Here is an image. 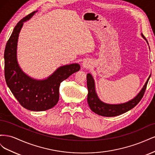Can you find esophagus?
<instances>
[{
	"label": "esophagus",
	"mask_w": 155,
	"mask_h": 155,
	"mask_svg": "<svg viewBox=\"0 0 155 155\" xmlns=\"http://www.w3.org/2000/svg\"><path fill=\"white\" fill-rule=\"evenodd\" d=\"M83 68H88L89 67V63L87 61H84L83 63Z\"/></svg>",
	"instance_id": "1"
}]
</instances>
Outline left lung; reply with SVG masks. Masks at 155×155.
Segmentation results:
<instances>
[{"label":"left lung","instance_id":"left-lung-1","mask_svg":"<svg viewBox=\"0 0 155 155\" xmlns=\"http://www.w3.org/2000/svg\"><path fill=\"white\" fill-rule=\"evenodd\" d=\"M142 35L147 42L146 38H145L142 34ZM150 77H151V76H149V78L147 79L146 83H145V85L142 88L141 91L140 92V93L134 98V99L122 104L110 105V104H107L104 102H102L101 101H100L99 98H98L95 91L94 81V79L91 76V74H88L87 76V88H88V96H87L88 104L89 107H90L91 109L94 112H95L96 114L102 116L112 117V116H118L123 113H125V112L129 111L130 109H132L133 108H134L136 105H137L140 101V100H142V98L144 95L145 90H146L147 85Z\"/></svg>","mask_w":155,"mask_h":155}]
</instances>
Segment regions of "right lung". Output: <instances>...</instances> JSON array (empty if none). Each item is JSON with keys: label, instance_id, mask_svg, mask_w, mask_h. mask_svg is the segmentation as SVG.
Listing matches in <instances>:
<instances>
[{"label": "right lung", "instance_id": "1", "mask_svg": "<svg viewBox=\"0 0 155 155\" xmlns=\"http://www.w3.org/2000/svg\"><path fill=\"white\" fill-rule=\"evenodd\" d=\"M32 12L18 22L9 38L4 50V76L8 87L19 104L25 109L43 111L54 107L59 98L60 84L79 71L80 66L74 63L61 67L45 80L30 78L23 72L17 61V43L23 22L28 20Z\"/></svg>", "mask_w": 155, "mask_h": 155}]
</instances>
